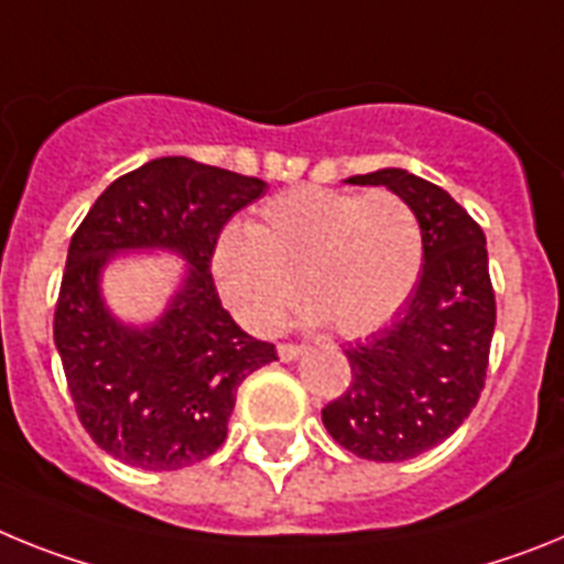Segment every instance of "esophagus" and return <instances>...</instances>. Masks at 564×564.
Returning a JSON list of instances; mask_svg holds the SVG:
<instances>
[{
  "label": "esophagus",
  "instance_id": "1",
  "mask_svg": "<svg viewBox=\"0 0 564 564\" xmlns=\"http://www.w3.org/2000/svg\"><path fill=\"white\" fill-rule=\"evenodd\" d=\"M303 346H297V343H281V346H278V357H281L283 364H292V360H297V357L303 355Z\"/></svg>",
  "mask_w": 564,
  "mask_h": 564
}]
</instances>
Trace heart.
Masks as SVG:
<instances>
[{"label":"heart","mask_w":564,"mask_h":564,"mask_svg":"<svg viewBox=\"0 0 564 564\" xmlns=\"http://www.w3.org/2000/svg\"><path fill=\"white\" fill-rule=\"evenodd\" d=\"M215 286L249 329H267L295 297L301 321L357 337L380 329L423 269V227L391 189L295 187L261 207V224L227 221L209 252Z\"/></svg>","instance_id":"obj_1"}]
</instances>
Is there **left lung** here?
<instances>
[{"instance_id":"obj_1","label":"left lung","mask_w":564,"mask_h":564,"mask_svg":"<svg viewBox=\"0 0 564 564\" xmlns=\"http://www.w3.org/2000/svg\"><path fill=\"white\" fill-rule=\"evenodd\" d=\"M349 184L409 200L423 272L394 321L346 349L351 383L323 409V425L357 457L400 463L452 437L486 386L497 323L486 235L443 187L398 166Z\"/></svg>"}]
</instances>
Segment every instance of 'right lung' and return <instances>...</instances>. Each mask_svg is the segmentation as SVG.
<instances>
[{"mask_svg": "<svg viewBox=\"0 0 564 564\" xmlns=\"http://www.w3.org/2000/svg\"><path fill=\"white\" fill-rule=\"evenodd\" d=\"M263 193L261 178L166 155L112 181L73 232L53 340L78 420L110 457L144 471L207 459L227 440L238 386L278 360L229 317L209 272L218 229ZM135 248L191 263L150 327L116 322L100 297L106 263Z\"/></svg>", "mask_w": 564, "mask_h": 564, "instance_id": "right-lung-1", "label": "right lung"}]
</instances>
